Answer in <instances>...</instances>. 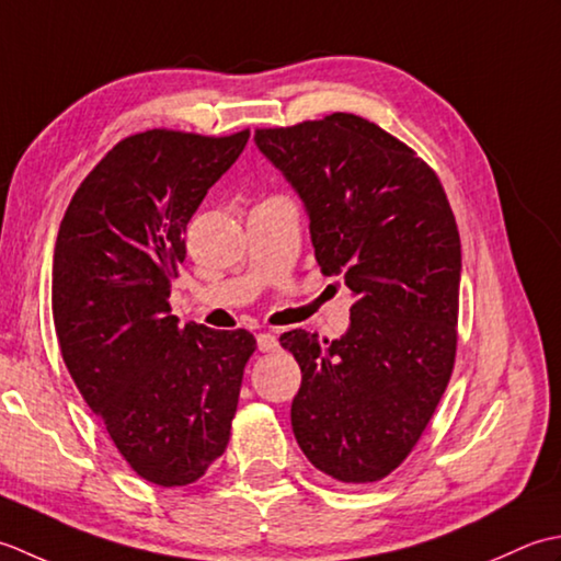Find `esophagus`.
Masks as SVG:
<instances>
[{
    "instance_id": "34e87169",
    "label": "esophagus",
    "mask_w": 561,
    "mask_h": 561,
    "mask_svg": "<svg viewBox=\"0 0 561 561\" xmlns=\"http://www.w3.org/2000/svg\"><path fill=\"white\" fill-rule=\"evenodd\" d=\"M256 344H259V351L261 353H271L278 348V336L276 334H268V331H264V334L256 336Z\"/></svg>"
}]
</instances>
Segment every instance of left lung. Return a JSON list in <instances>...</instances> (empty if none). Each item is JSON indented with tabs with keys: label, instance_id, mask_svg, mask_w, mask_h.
<instances>
[{
	"label": "left lung",
	"instance_id": "left-lung-1",
	"mask_svg": "<svg viewBox=\"0 0 561 561\" xmlns=\"http://www.w3.org/2000/svg\"><path fill=\"white\" fill-rule=\"evenodd\" d=\"M310 215L317 264L353 293L346 336L285 331L302 370L293 433L319 472L380 482L414 450L450 382L460 234L436 171L353 113L259 128Z\"/></svg>",
	"mask_w": 561,
	"mask_h": 561
}]
</instances>
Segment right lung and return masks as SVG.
I'll return each instance as SVG.
<instances>
[{"mask_svg": "<svg viewBox=\"0 0 561 561\" xmlns=\"http://www.w3.org/2000/svg\"><path fill=\"white\" fill-rule=\"evenodd\" d=\"M222 137L154 128L125 137L67 205L53 254V319L62 360L123 460L157 486H186L230 443L247 329L171 314L186 225L242 154Z\"/></svg>", "mask_w": 561, "mask_h": 561, "instance_id": "right-lung-1", "label": "right lung"}]
</instances>
